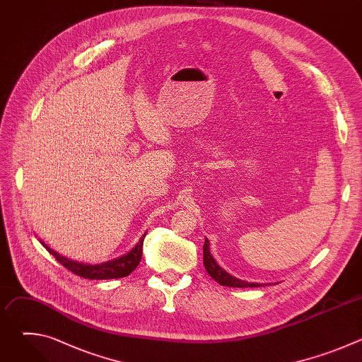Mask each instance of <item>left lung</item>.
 <instances>
[{
	"mask_svg": "<svg viewBox=\"0 0 362 362\" xmlns=\"http://www.w3.org/2000/svg\"><path fill=\"white\" fill-rule=\"evenodd\" d=\"M209 239L204 238V245H203V265L204 269L208 271V274L211 275V278H214L218 284H221L222 286H232V288H257V286H264V284H255V282H247V281H242L236 276H232L230 274H228L222 267L218 265V262L215 261V257L211 253V247H209Z\"/></svg>",
	"mask_w": 362,
	"mask_h": 362,
	"instance_id": "8db88e82",
	"label": "left lung"
}]
</instances>
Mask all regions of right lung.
<instances>
[{
	"label": "right lung",
	"instance_id": "1",
	"mask_svg": "<svg viewBox=\"0 0 362 362\" xmlns=\"http://www.w3.org/2000/svg\"><path fill=\"white\" fill-rule=\"evenodd\" d=\"M144 235H141V238L139 239V242L124 255L116 257V259L103 262V264H95V265H90V264H83L78 261H73L69 259V257L60 255L59 252L53 250L49 246H47L42 240L41 245L48 250V253L53 255L56 259L69 271H71L73 274H76L80 278H86V279H117V278H124L127 275H130L137 265L141 261V255H143V240H144Z\"/></svg>",
	"mask_w": 362,
	"mask_h": 362
}]
</instances>
